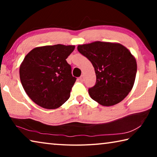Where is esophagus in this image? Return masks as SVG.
Here are the masks:
<instances>
[{
	"label": "esophagus",
	"mask_w": 157,
	"mask_h": 157,
	"mask_svg": "<svg viewBox=\"0 0 157 157\" xmlns=\"http://www.w3.org/2000/svg\"><path fill=\"white\" fill-rule=\"evenodd\" d=\"M79 80H80V81H83L84 80V75H83L79 77Z\"/></svg>",
	"instance_id": "1"
}]
</instances>
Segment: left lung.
Masks as SVG:
<instances>
[{"label":"left lung","mask_w":157,"mask_h":157,"mask_svg":"<svg viewBox=\"0 0 157 157\" xmlns=\"http://www.w3.org/2000/svg\"><path fill=\"white\" fill-rule=\"evenodd\" d=\"M78 50L95 69L96 82L89 89L92 99L106 107L121 102L131 91L137 71L129 50L121 44L102 41L79 45Z\"/></svg>","instance_id":"obj_1"}]
</instances>
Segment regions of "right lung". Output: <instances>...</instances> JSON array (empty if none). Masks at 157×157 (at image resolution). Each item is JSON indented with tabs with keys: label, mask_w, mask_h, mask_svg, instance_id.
I'll return each mask as SVG.
<instances>
[{
	"label": "right lung",
	"mask_w": 157,
	"mask_h": 157,
	"mask_svg": "<svg viewBox=\"0 0 157 157\" xmlns=\"http://www.w3.org/2000/svg\"><path fill=\"white\" fill-rule=\"evenodd\" d=\"M75 46L57 44L37 47L25 57L20 79L29 98L40 107L54 109L70 97L76 78L66 62Z\"/></svg>",
	"instance_id": "obj_1"
}]
</instances>
